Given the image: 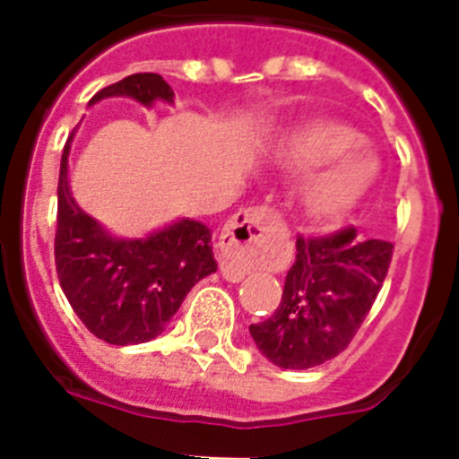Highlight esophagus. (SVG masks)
I'll return each mask as SVG.
<instances>
[{
    "label": "esophagus",
    "instance_id": "obj_1",
    "mask_svg": "<svg viewBox=\"0 0 459 459\" xmlns=\"http://www.w3.org/2000/svg\"><path fill=\"white\" fill-rule=\"evenodd\" d=\"M285 232L282 218L269 206H253L241 211L222 227L218 238L221 248V273L227 282H238L253 269H262L271 262L269 241Z\"/></svg>",
    "mask_w": 459,
    "mask_h": 459
}]
</instances>
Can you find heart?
<instances>
[{
  "instance_id": "b5f03b06",
  "label": "heart",
  "mask_w": 459,
  "mask_h": 459,
  "mask_svg": "<svg viewBox=\"0 0 459 459\" xmlns=\"http://www.w3.org/2000/svg\"><path fill=\"white\" fill-rule=\"evenodd\" d=\"M359 133L335 119L301 124L280 144V158L290 168H317L296 188V204L312 222H335L347 216L372 190L379 165L356 144Z\"/></svg>"
}]
</instances>
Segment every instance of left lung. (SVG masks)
<instances>
[{
    "mask_svg": "<svg viewBox=\"0 0 459 459\" xmlns=\"http://www.w3.org/2000/svg\"><path fill=\"white\" fill-rule=\"evenodd\" d=\"M391 255L393 243L360 241L354 227L324 238H296L280 306L266 322L250 324L257 350L285 370L335 359L370 312Z\"/></svg>",
    "mask_w": 459,
    "mask_h": 459,
    "instance_id": "obj_1",
    "label": "left lung"
}]
</instances>
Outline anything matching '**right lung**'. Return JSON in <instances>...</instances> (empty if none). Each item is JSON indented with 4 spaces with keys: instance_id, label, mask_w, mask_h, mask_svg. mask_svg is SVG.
Wrapping results in <instances>:
<instances>
[{
    "instance_id": "1",
    "label": "right lung",
    "mask_w": 459,
    "mask_h": 459,
    "mask_svg": "<svg viewBox=\"0 0 459 459\" xmlns=\"http://www.w3.org/2000/svg\"><path fill=\"white\" fill-rule=\"evenodd\" d=\"M126 96L144 108L174 103V91L158 73H135L100 89L89 105ZM68 137L56 186L55 262L59 285L84 326L109 344L149 342L165 331L186 294L216 273L211 230L179 218L142 238H119L73 200L68 186Z\"/></svg>"
}]
</instances>
